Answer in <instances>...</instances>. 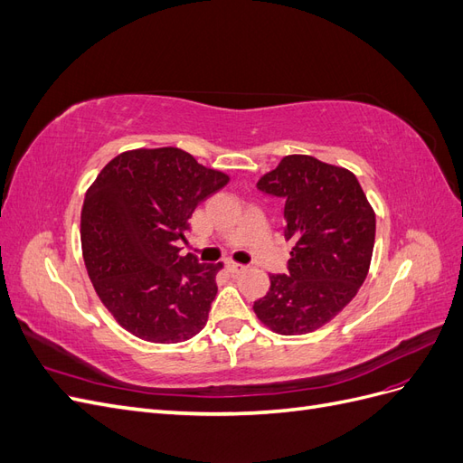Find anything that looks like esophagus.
Returning <instances> with one entry per match:
<instances>
[{
	"mask_svg": "<svg viewBox=\"0 0 463 463\" xmlns=\"http://www.w3.org/2000/svg\"><path fill=\"white\" fill-rule=\"evenodd\" d=\"M228 270H230L232 274H241V272H247V270H249V266L240 264V262H228Z\"/></svg>",
	"mask_w": 463,
	"mask_h": 463,
	"instance_id": "34e87169",
	"label": "esophagus"
}]
</instances>
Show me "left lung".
I'll list each match as a JSON object with an SVG mask.
<instances>
[{"label": "left lung", "mask_w": 463, "mask_h": 463, "mask_svg": "<svg viewBox=\"0 0 463 463\" xmlns=\"http://www.w3.org/2000/svg\"><path fill=\"white\" fill-rule=\"evenodd\" d=\"M257 189L284 201V235L293 240L286 274L255 301L260 322L282 335L325 326L365 282L374 247V213L357 177L305 154H291Z\"/></svg>", "instance_id": "left-lung-1"}]
</instances>
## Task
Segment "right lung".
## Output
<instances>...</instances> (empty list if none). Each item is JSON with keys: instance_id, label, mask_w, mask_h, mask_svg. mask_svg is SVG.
Masks as SVG:
<instances>
[{"instance_id": "add662e5", "label": "right lung", "mask_w": 463, "mask_h": 463, "mask_svg": "<svg viewBox=\"0 0 463 463\" xmlns=\"http://www.w3.org/2000/svg\"><path fill=\"white\" fill-rule=\"evenodd\" d=\"M174 146L123 152L98 174L80 214L92 286L119 325L154 344L193 338L216 298L218 264L181 257L189 218L228 184Z\"/></svg>"}]
</instances>
